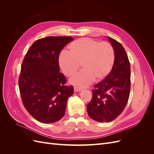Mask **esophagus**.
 <instances>
[{"mask_svg":"<svg viewBox=\"0 0 154 154\" xmlns=\"http://www.w3.org/2000/svg\"><path fill=\"white\" fill-rule=\"evenodd\" d=\"M81 91V88H79V87H74V91L75 92H79Z\"/></svg>","mask_w":154,"mask_h":154,"instance_id":"34e87169","label":"esophagus"}]
</instances>
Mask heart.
<instances>
[{"label": "heart", "instance_id": "heart-1", "mask_svg": "<svg viewBox=\"0 0 154 154\" xmlns=\"http://www.w3.org/2000/svg\"><path fill=\"white\" fill-rule=\"evenodd\" d=\"M69 51H62L58 62L62 72L72 76L80 68L83 70L73 76L70 82L79 87L90 85L96 79L104 80L112 70L115 62V51L108 42H98L89 38H81L69 45Z\"/></svg>", "mask_w": 154, "mask_h": 154}]
</instances>
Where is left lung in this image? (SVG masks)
I'll return each mask as SVG.
<instances>
[{"label": "left lung", "mask_w": 154, "mask_h": 154, "mask_svg": "<svg viewBox=\"0 0 154 154\" xmlns=\"http://www.w3.org/2000/svg\"><path fill=\"white\" fill-rule=\"evenodd\" d=\"M115 51L112 70L104 80L94 85L87 110L91 118L98 122H110L122 114L129 98L130 65L127 53L118 41L108 37Z\"/></svg>", "instance_id": "1"}]
</instances>
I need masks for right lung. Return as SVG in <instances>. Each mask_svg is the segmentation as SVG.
I'll use <instances>...</instances> for the list:
<instances>
[{"label": "right lung", "instance_id": "add662e5", "mask_svg": "<svg viewBox=\"0 0 154 154\" xmlns=\"http://www.w3.org/2000/svg\"><path fill=\"white\" fill-rule=\"evenodd\" d=\"M73 40L71 36H48L35 41L22 63L18 85L23 105L38 122L52 123L61 119L67 101L74 93L72 85L60 72L59 55Z\"/></svg>", "mask_w": 154, "mask_h": 154}]
</instances>
